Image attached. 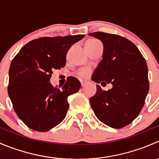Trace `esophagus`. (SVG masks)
I'll return each instance as SVG.
<instances>
[{"instance_id": "1", "label": "esophagus", "mask_w": 159, "mask_h": 159, "mask_svg": "<svg viewBox=\"0 0 159 159\" xmlns=\"http://www.w3.org/2000/svg\"><path fill=\"white\" fill-rule=\"evenodd\" d=\"M81 87H84V86H85V84H86L85 81H81Z\"/></svg>"}]
</instances>
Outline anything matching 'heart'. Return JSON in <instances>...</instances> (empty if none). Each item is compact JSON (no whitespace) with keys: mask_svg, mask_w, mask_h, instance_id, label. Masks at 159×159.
<instances>
[{"mask_svg":"<svg viewBox=\"0 0 159 159\" xmlns=\"http://www.w3.org/2000/svg\"><path fill=\"white\" fill-rule=\"evenodd\" d=\"M100 44H102L100 41H98V39L92 38V39H89L86 41L85 48H94ZM89 74H90L89 70L84 68V69H82V70H80V71L78 73V75L80 77V78H88V77L89 76Z\"/></svg>","mask_w":159,"mask_h":159,"instance_id":"heart-1","label":"heart"}]
</instances>
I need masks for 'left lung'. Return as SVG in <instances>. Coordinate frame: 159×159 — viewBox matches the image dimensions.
Masks as SVG:
<instances>
[{
	"label": "left lung",
	"instance_id": "1",
	"mask_svg": "<svg viewBox=\"0 0 159 159\" xmlns=\"http://www.w3.org/2000/svg\"><path fill=\"white\" fill-rule=\"evenodd\" d=\"M104 44L102 60L93 74L97 83L112 84L104 91L97 85L90 104L97 118L114 129L131 124L143 108L149 90L148 67L139 48L118 34L94 32Z\"/></svg>",
	"mask_w": 159,
	"mask_h": 159
}]
</instances>
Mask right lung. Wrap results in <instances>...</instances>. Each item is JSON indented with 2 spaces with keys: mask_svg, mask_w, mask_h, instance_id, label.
I'll list each match as a JSON object with an SVG mask.
<instances>
[{
  "mask_svg": "<svg viewBox=\"0 0 159 159\" xmlns=\"http://www.w3.org/2000/svg\"><path fill=\"white\" fill-rule=\"evenodd\" d=\"M84 37L78 34L32 40L11 61L8 95L18 118L30 129L49 131L66 116L68 97L79 91L81 83L70 77L59 89L50 83V78L53 70L65 66L70 46Z\"/></svg>",
  "mask_w": 159,
  "mask_h": 159,
  "instance_id": "1",
  "label": "right lung"
}]
</instances>
